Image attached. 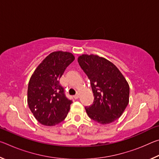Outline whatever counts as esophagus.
Listing matches in <instances>:
<instances>
[{
	"label": "esophagus",
	"instance_id": "esophagus-1",
	"mask_svg": "<svg viewBox=\"0 0 159 159\" xmlns=\"http://www.w3.org/2000/svg\"><path fill=\"white\" fill-rule=\"evenodd\" d=\"M74 99H79V93H77L76 95H74Z\"/></svg>",
	"mask_w": 159,
	"mask_h": 159
}]
</instances>
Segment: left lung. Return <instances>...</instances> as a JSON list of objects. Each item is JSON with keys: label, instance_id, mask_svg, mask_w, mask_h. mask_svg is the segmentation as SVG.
<instances>
[{"label": "left lung", "instance_id": "left-lung-1", "mask_svg": "<svg viewBox=\"0 0 159 159\" xmlns=\"http://www.w3.org/2000/svg\"><path fill=\"white\" fill-rule=\"evenodd\" d=\"M78 62L90 80L94 95L93 103L85 107L88 116L101 124L114 122L128 104V82L117 67L105 58L83 55Z\"/></svg>", "mask_w": 159, "mask_h": 159}]
</instances>
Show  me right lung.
Returning a JSON list of instances; mask_svg holds the SVG:
<instances>
[{"label":"right lung","mask_w":159,"mask_h":159,"mask_svg":"<svg viewBox=\"0 0 159 159\" xmlns=\"http://www.w3.org/2000/svg\"><path fill=\"white\" fill-rule=\"evenodd\" d=\"M74 56L68 52L50 53L39 64L28 86V105L40 123L55 125L65 119L72 103L64 93L60 79Z\"/></svg>","instance_id":"right-lung-1"}]
</instances>
